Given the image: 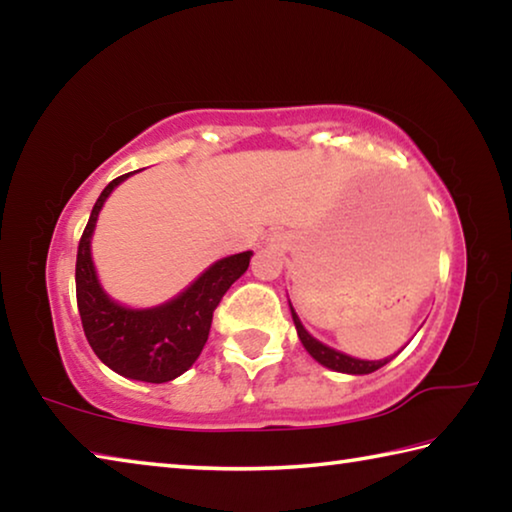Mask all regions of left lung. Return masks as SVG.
<instances>
[{"label": "left lung", "instance_id": "obj_1", "mask_svg": "<svg viewBox=\"0 0 512 512\" xmlns=\"http://www.w3.org/2000/svg\"><path fill=\"white\" fill-rule=\"evenodd\" d=\"M291 316H293V323H296L298 329V336L302 345H305V350L314 357L318 363H323V366L332 368L336 372H348V375H368V372H375L381 366H386L388 359L384 361H361V359H352L348 354H341L332 348H327L320 341H316L314 336H311L305 327H302L300 318L296 316V311L291 307Z\"/></svg>", "mask_w": 512, "mask_h": 512}]
</instances>
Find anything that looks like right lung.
I'll use <instances>...</instances> for the list:
<instances>
[{
    "instance_id": "right-lung-1",
    "label": "right lung",
    "mask_w": 512,
    "mask_h": 512,
    "mask_svg": "<svg viewBox=\"0 0 512 512\" xmlns=\"http://www.w3.org/2000/svg\"><path fill=\"white\" fill-rule=\"evenodd\" d=\"M128 173L108 183L85 225L76 253V305L85 339L97 357L119 375L149 384L176 379L198 359L210 336L214 309L235 280L246 273L250 250L219 259L178 298L155 309H126L99 287L90 257V237L108 194Z\"/></svg>"
}]
</instances>
